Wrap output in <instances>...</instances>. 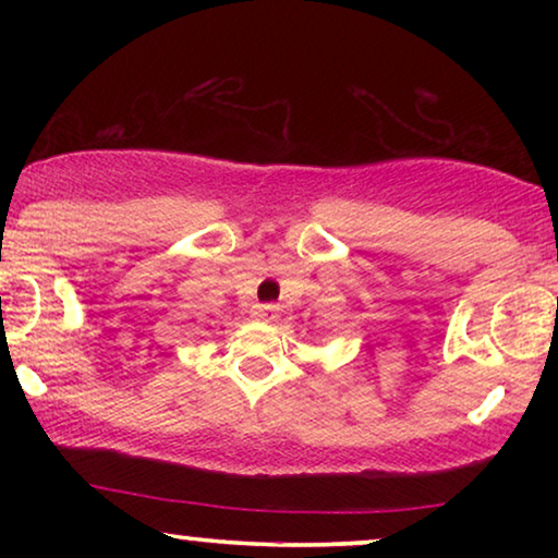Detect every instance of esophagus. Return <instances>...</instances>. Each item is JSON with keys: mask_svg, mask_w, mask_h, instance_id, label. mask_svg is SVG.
Here are the masks:
<instances>
[{"mask_svg": "<svg viewBox=\"0 0 558 558\" xmlns=\"http://www.w3.org/2000/svg\"><path fill=\"white\" fill-rule=\"evenodd\" d=\"M251 317L258 319V323H277L279 307H274V304H256L254 312H251Z\"/></svg>", "mask_w": 558, "mask_h": 558, "instance_id": "34e87169", "label": "esophagus"}]
</instances>
